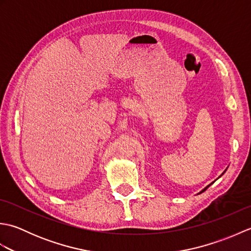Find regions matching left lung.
<instances>
[{"instance_id": "8db88e82", "label": "left lung", "mask_w": 251, "mask_h": 251, "mask_svg": "<svg viewBox=\"0 0 251 251\" xmlns=\"http://www.w3.org/2000/svg\"><path fill=\"white\" fill-rule=\"evenodd\" d=\"M209 185H210V184H209ZM209 185H208V186H206V188H205V189H204V190H202V191H201V192H204V191H206V190H207V189H208V188H209Z\"/></svg>"}]
</instances>
